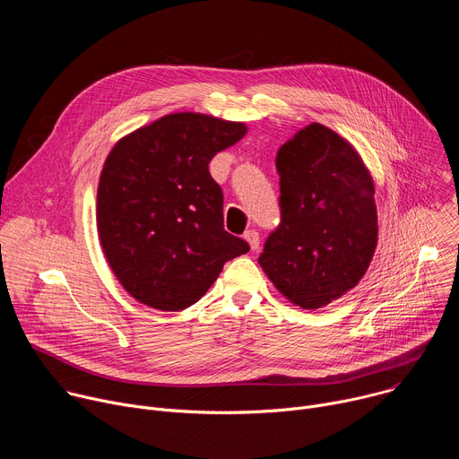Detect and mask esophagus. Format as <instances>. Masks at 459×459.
<instances>
[{
    "mask_svg": "<svg viewBox=\"0 0 459 459\" xmlns=\"http://www.w3.org/2000/svg\"><path fill=\"white\" fill-rule=\"evenodd\" d=\"M243 238H245V241L250 245L252 250H257V248H259V234H257L255 230H247V232L243 234Z\"/></svg>",
    "mask_w": 459,
    "mask_h": 459,
    "instance_id": "obj_1",
    "label": "esophagus"
}]
</instances>
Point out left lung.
<instances>
[{
  "label": "left lung",
  "mask_w": 459,
  "mask_h": 459,
  "mask_svg": "<svg viewBox=\"0 0 459 459\" xmlns=\"http://www.w3.org/2000/svg\"><path fill=\"white\" fill-rule=\"evenodd\" d=\"M281 223L257 264L294 305L314 310L354 289L377 245L374 179L333 128L310 123L280 147Z\"/></svg>",
  "instance_id": "left-lung-1"
}]
</instances>
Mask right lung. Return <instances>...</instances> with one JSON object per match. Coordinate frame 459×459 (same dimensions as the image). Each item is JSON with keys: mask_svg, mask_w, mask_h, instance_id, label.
<instances>
[{"mask_svg": "<svg viewBox=\"0 0 459 459\" xmlns=\"http://www.w3.org/2000/svg\"><path fill=\"white\" fill-rule=\"evenodd\" d=\"M245 134L239 121L176 112L112 147L98 185V234L117 281L140 303L183 310L248 252L223 229V192L209 172Z\"/></svg>", "mask_w": 459, "mask_h": 459, "instance_id": "1", "label": "right lung"}]
</instances>
